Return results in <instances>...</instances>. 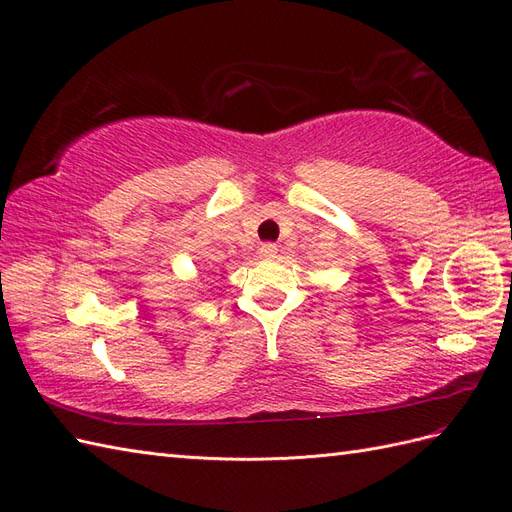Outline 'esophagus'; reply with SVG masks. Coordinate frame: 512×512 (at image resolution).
Masks as SVG:
<instances>
[{"instance_id": "esophagus-1", "label": "esophagus", "mask_w": 512, "mask_h": 512, "mask_svg": "<svg viewBox=\"0 0 512 512\" xmlns=\"http://www.w3.org/2000/svg\"><path fill=\"white\" fill-rule=\"evenodd\" d=\"M277 251H279V248H277V244H261L259 246V255L261 257H264V259H272V257H275L277 255Z\"/></svg>"}]
</instances>
